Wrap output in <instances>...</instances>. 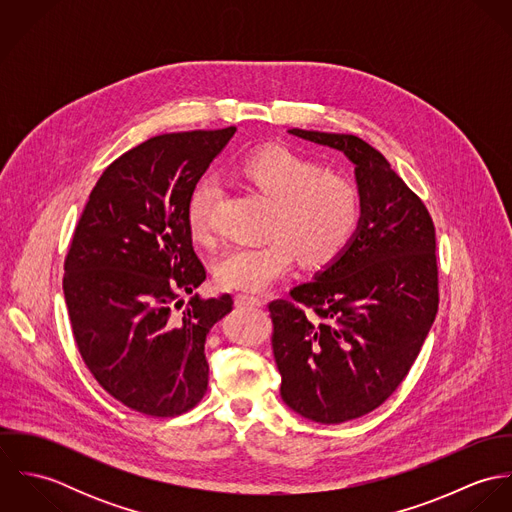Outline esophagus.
Returning a JSON list of instances; mask_svg holds the SVG:
<instances>
[{"label": "esophagus", "instance_id": "1", "mask_svg": "<svg viewBox=\"0 0 512 512\" xmlns=\"http://www.w3.org/2000/svg\"><path fill=\"white\" fill-rule=\"evenodd\" d=\"M234 301L238 307H262L264 305V299H260L256 295H248V293H238L234 297Z\"/></svg>", "mask_w": 512, "mask_h": 512}]
</instances>
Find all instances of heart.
Wrapping results in <instances>:
<instances>
[{"label": "heart", "instance_id": "obj_1", "mask_svg": "<svg viewBox=\"0 0 512 512\" xmlns=\"http://www.w3.org/2000/svg\"><path fill=\"white\" fill-rule=\"evenodd\" d=\"M242 177L274 201L264 244L232 246L215 266L222 290L260 292L284 276L299 256L305 268L333 262L349 244L361 219V193L345 177L292 149L264 146L240 161ZM219 185L201 179L187 205L191 236L207 242L213 236V211Z\"/></svg>", "mask_w": 512, "mask_h": 512}]
</instances>
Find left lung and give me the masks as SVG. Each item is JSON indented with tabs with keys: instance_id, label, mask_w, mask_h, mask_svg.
<instances>
[{
	"instance_id": "left-lung-1",
	"label": "left lung",
	"mask_w": 512,
	"mask_h": 512,
	"mask_svg": "<svg viewBox=\"0 0 512 512\" xmlns=\"http://www.w3.org/2000/svg\"><path fill=\"white\" fill-rule=\"evenodd\" d=\"M290 134L343 151L361 193L357 232L339 258L268 305L284 402L307 420L343 424L386 402L420 355L439 305L436 226L365 140Z\"/></svg>"
}]
</instances>
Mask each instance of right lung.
Segmentation results:
<instances>
[{"mask_svg":"<svg viewBox=\"0 0 512 512\" xmlns=\"http://www.w3.org/2000/svg\"><path fill=\"white\" fill-rule=\"evenodd\" d=\"M234 132L163 134L120 155L90 191L65 258L63 290L84 365L110 396L151 418L201 402L207 333L232 309L228 293H195L207 272L187 205Z\"/></svg>","mask_w":512,"mask_h":512,"instance_id":"right-lung-1","label":"right lung"}]
</instances>
